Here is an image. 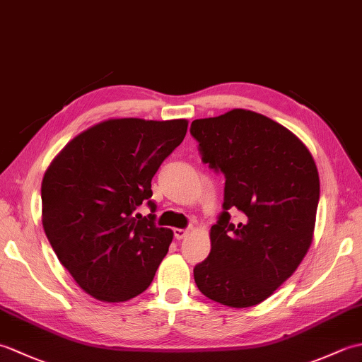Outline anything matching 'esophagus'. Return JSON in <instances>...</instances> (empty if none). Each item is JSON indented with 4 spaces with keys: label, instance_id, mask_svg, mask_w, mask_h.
Returning a JSON list of instances; mask_svg holds the SVG:
<instances>
[{
    "label": "esophagus",
    "instance_id": "1",
    "mask_svg": "<svg viewBox=\"0 0 362 362\" xmlns=\"http://www.w3.org/2000/svg\"><path fill=\"white\" fill-rule=\"evenodd\" d=\"M188 235V230L187 228H174V236L177 240H183Z\"/></svg>",
    "mask_w": 362,
    "mask_h": 362
}]
</instances>
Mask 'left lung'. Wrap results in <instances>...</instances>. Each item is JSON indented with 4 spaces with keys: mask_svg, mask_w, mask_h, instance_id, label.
<instances>
[{
    "mask_svg": "<svg viewBox=\"0 0 362 362\" xmlns=\"http://www.w3.org/2000/svg\"><path fill=\"white\" fill-rule=\"evenodd\" d=\"M189 132L204 163L226 177L210 255L194 266V281L214 302L249 308L286 281L310 249L320 197L316 163L286 127L250 110L194 119ZM236 209L242 219L233 223Z\"/></svg>",
    "mask_w": 362,
    "mask_h": 362,
    "instance_id": "left-lung-1",
    "label": "left lung"
}]
</instances>
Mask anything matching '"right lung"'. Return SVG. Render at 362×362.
<instances>
[{"label": "right lung", "instance_id": "obj_1", "mask_svg": "<svg viewBox=\"0 0 362 362\" xmlns=\"http://www.w3.org/2000/svg\"><path fill=\"white\" fill-rule=\"evenodd\" d=\"M187 127V119H107L73 138L46 169L45 233L91 297L126 302L152 283L173 230L156 226L151 182ZM144 202L151 213L135 215Z\"/></svg>", "mask_w": 362, "mask_h": 362}]
</instances>
